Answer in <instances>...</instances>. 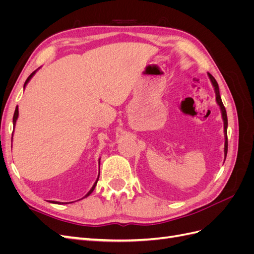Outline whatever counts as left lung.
Wrapping results in <instances>:
<instances>
[{
    "mask_svg": "<svg viewBox=\"0 0 254 254\" xmlns=\"http://www.w3.org/2000/svg\"><path fill=\"white\" fill-rule=\"evenodd\" d=\"M207 76H209V78L213 84L214 87V91H215V95H216V102L218 104V106L220 107V111H221V117H222V121H224V132H225V160H226V157H227V152H228V136H227V128H228V118H227V111H226V108L224 104H222V101H221V97H220V94H219V87H218V83L216 81V79H215L213 76L207 73Z\"/></svg>",
    "mask_w": 254,
    "mask_h": 254,
    "instance_id": "left-lung-1",
    "label": "left lung"
}]
</instances>
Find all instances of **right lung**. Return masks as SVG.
I'll return each mask as SVG.
<instances>
[{
  "label": "right lung",
  "instance_id": "obj_1",
  "mask_svg": "<svg viewBox=\"0 0 254 254\" xmlns=\"http://www.w3.org/2000/svg\"><path fill=\"white\" fill-rule=\"evenodd\" d=\"M37 72V70L36 71H34L32 74H30L29 76H28V78L26 79V81H25V83H24V88L26 87V84L28 83V81L30 80V78H32L33 77V76L35 75V73ZM18 117H19V109H18V106H17V108H16V110H14V114H13V119H12V123H13V126H16V123H17V120H18ZM12 134H13V132H12ZM98 177H99V175H98ZM97 181H98V178L96 179V181H95V183L93 184V187H92V189L88 191V194L86 195V196H84L83 198H86V197H88L91 193H92V191H93L94 190V189H95V187H96V184H97ZM50 202H52V203H56V204H60V202H58V201H50Z\"/></svg>",
  "mask_w": 254,
  "mask_h": 254
}]
</instances>
